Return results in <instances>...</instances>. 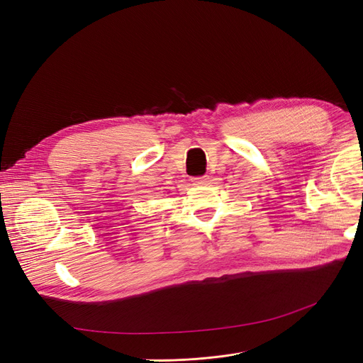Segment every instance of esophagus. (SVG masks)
Listing matches in <instances>:
<instances>
[{
  "label": "esophagus",
  "instance_id": "esophagus-1",
  "mask_svg": "<svg viewBox=\"0 0 363 363\" xmlns=\"http://www.w3.org/2000/svg\"><path fill=\"white\" fill-rule=\"evenodd\" d=\"M192 182L194 184H207L211 182V177H208V175H200V177H194Z\"/></svg>",
  "mask_w": 363,
  "mask_h": 363
}]
</instances>
